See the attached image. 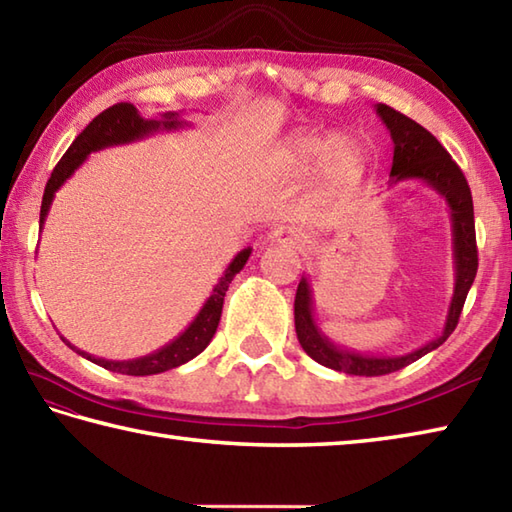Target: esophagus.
Segmentation results:
<instances>
[{
	"mask_svg": "<svg viewBox=\"0 0 512 512\" xmlns=\"http://www.w3.org/2000/svg\"><path fill=\"white\" fill-rule=\"evenodd\" d=\"M270 239L277 244H288V246H302V237L297 235V230H293L290 226H279L270 233Z\"/></svg>",
	"mask_w": 512,
	"mask_h": 512,
	"instance_id": "esophagus-1",
	"label": "esophagus"
}]
</instances>
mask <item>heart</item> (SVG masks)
I'll list each match as a JSON object with an SVG mask.
<instances>
[{
  "mask_svg": "<svg viewBox=\"0 0 512 512\" xmlns=\"http://www.w3.org/2000/svg\"><path fill=\"white\" fill-rule=\"evenodd\" d=\"M284 162L295 175L322 173L328 182L350 184L362 177L366 168L364 148L355 139L335 133H304L290 139Z\"/></svg>",
  "mask_w": 512,
  "mask_h": 512,
  "instance_id": "heart-1",
  "label": "heart"
}]
</instances>
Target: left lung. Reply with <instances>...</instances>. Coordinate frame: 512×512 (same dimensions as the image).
I'll use <instances>...</instances> for the list:
<instances>
[{
  "label": "left lung",
  "instance_id": "8db88e82",
  "mask_svg": "<svg viewBox=\"0 0 512 512\" xmlns=\"http://www.w3.org/2000/svg\"><path fill=\"white\" fill-rule=\"evenodd\" d=\"M375 110L377 115L382 117L386 128L390 130V139H393L390 184L422 182L446 199V204L450 208V222H453L455 290L448 306L446 324L442 328V333H439L433 342L419 346L417 350H410L406 355L375 357L337 346L319 330L313 313V290H310L308 279L302 277L295 295V330L299 344H302L306 355L313 357L317 364L339 370V373L364 377L395 373V370L417 362L419 357H424L430 350L442 346L459 322L466 295L477 275L473 195H470L462 168L453 162L448 150L439 144L437 137L430 135L424 126H419L413 119L397 113L395 108H390L386 104H377Z\"/></svg>",
  "mask_w": 512,
  "mask_h": 512
}]
</instances>
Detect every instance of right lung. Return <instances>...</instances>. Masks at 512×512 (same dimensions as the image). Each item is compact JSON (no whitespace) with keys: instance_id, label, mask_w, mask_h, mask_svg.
Masks as SVG:
<instances>
[{"instance_id":"obj_1","label":"right lung","mask_w":512,"mask_h":512,"mask_svg":"<svg viewBox=\"0 0 512 512\" xmlns=\"http://www.w3.org/2000/svg\"><path fill=\"white\" fill-rule=\"evenodd\" d=\"M184 126H186V122L179 117V113H164L159 119H144L133 104H115V106L106 108L104 113H99L93 122H90L82 130V133L75 137V142L70 144L64 157L59 159V164L55 166L53 175H50L48 184L44 188L42 210H39V228H44L46 215L50 210V204H53L57 190L62 188L66 179L84 164V159L90 153H97V150L108 148V146L139 142V139L155 135V133H159V130H177ZM250 250L253 248L239 250L233 262H230L228 268L224 270V275L219 277V282L213 288V293H210V297L206 299L202 310H199L193 322L188 324V328L182 335L175 337L173 342H168L159 350H155V353L137 357V359H126V362H113V359L88 355V353H84V350H79L70 342H66L64 337L62 339L66 342V346L75 350L77 355L86 357L88 362H93L106 370H113V373L144 377V375H157V373H164V370L182 366L202 353V350L210 344V339H213L215 330L219 326V317H222V306H224L228 284L233 282V277L246 266Z\"/></svg>"}]
</instances>
